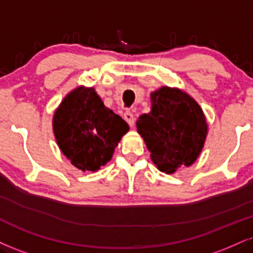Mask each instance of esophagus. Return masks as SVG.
Here are the masks:
<instances>
[{"label": "esophagus", "instance_id": "1", "mask_svg": "<svg viewBox=\"0 0 253 253\" xmlns=\"http://www.w3.org/2000/svg\"><path fill=\"white\" fill-rule=\"evenodd\" d=\"M124 119L127 121V124H128L130 127L134 126L135 119H134V115H133V113H130V112H126V113L124 114Z\"/></svg>", "mask_w": 253, "mask_h": 253}]
</instances>
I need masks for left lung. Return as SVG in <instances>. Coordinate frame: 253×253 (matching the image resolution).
<instances>
[{
	"label": "left lung",
	"mask_w": 253,
	"mask_h": 253,
	"mask_svg": "<svg viewBox=\"0 0 253 253\" xmlns=\"http://www.w3.org/2000/svg\"><path fill=\"white\" fill-rule=\"evenodd\" d=\"M136 128L152 161L167 174L192 165L208 135L205 115L196 100L167 86L151 93V112L140 115Z\"/></svg>",
	"instance_id": "left-lung-1"
}]
</instances>
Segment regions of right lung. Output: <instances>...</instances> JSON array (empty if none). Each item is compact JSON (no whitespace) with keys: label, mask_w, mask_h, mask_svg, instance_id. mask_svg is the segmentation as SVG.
Returning <instances> with one entry per match:
<instances>
[{"label":"right lung","mask_w":253,"mask_h":253,"mask_svg":"<svg viewBox=\"0 0 253 253\" xmlns=\"http://www.w3.org/2000/svg\"><path fill=\"white\" fill-rule=\"evenodd\" d=\"M129 127L103 105L94 88L77 87L62 100L53 118L61 152L82 172H96L113 157Z\"/></svg>","instance_id":"add662e5"}]
</instances>
